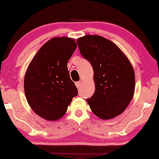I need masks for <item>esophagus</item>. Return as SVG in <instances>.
I'll return each instance as SVG.
<instances>
[{
	"instance_id": "34e87169",
	"label": "esophagus",
	"mask_w": 159,
	"mask_h": 159,
	"mask_svg": "<svg viewBox=\"0 0 159 159\" xmlns=\"http://www.w3.org/2000/svg\"><path fill=\"white\" fill-rule=\"evenodd\" d=\"M75 84H76V87H77V88H80V87H81V84H82V82H76L75 83Z\"/></svg>"
}]
</instances>
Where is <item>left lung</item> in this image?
Wrapping results in <instances>:
<instances>
[{
	"label": "left lung",
	"mask_w": 159,
	"mask_h": 159,
	"mask_svg": "<svg viewBox=\"0 0 159 159\" xmlns=\"http://www.w3.org/2000/svg\"><path fill=\"white\" fill-rule=\"evenodd\" d=\"M77 42L94 71L95 93L87 99L91 111L104 120L119 116L134 95L135 77L131 63L115 43L102 36L88 34Z\"/></svg>",
	"instance_id": "8db88e82"
}]
</instances>
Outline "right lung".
<instances>
[{"instance_id": "right-lung-1", "label": "right lung", "mask_w": 159, "mask_h": 159, "mask_svg": "<svg viewBox=\"0 0 159 159\" xmlns=\"http://www.w3.org/2000/svg\"><path fill=\"white\" fill-rule=\"evenodd\" d=\"M77 45L73 38H52L40 48L26 71V98L34 112L46 120L61 118L78 94L67 69Z\"/></svg>"}]
</instances>
